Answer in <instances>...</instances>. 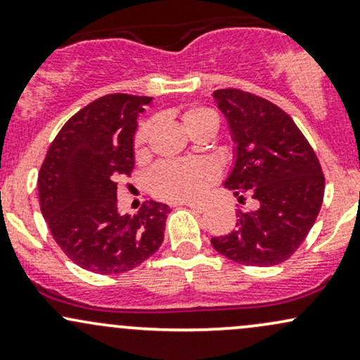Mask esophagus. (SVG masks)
Here are the masks:
<instances>
[{
  "instance_id": "1",
  "label": "esophagus",
  "mask_w": 360,
  "mask_h": 360,
  "mask_svg": "<svg viewBox=\"0 0 360 360\" xmlns=\"http://www.w3.org/2000/svg\"><path fill=\"white\" fill-rule=\"evenodd\" d=\"M186 206H188V208H191V210H196V212H205L206 210V205L205 203H194V201H188V203H184Z\"/></svg>"
}]
</instances>
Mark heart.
Here are the masks:
<instances>
[{"label": "heart", "instance_id": "b5f03b06", "mask_svg": "<svg viewBox=\"0 0 360 360\" xmlns=\"http://www.w3.org/2000/svg\"><path fill=\"white\" fill-rule=\"evenodd\" d=\"M183 127L189 135L213 128L217 131L218 118L213 111L194 106L184 111L181 117ZM152 131V122H143L139 127L134 139V148L137 157L147 152V142ZM217 179V167L210 160H181V162H164L157 166L150 174V189L155 196L169 201L194 200Z\"/></svg>", "mask_w": 360, "mask_h": 360}]
</instances>
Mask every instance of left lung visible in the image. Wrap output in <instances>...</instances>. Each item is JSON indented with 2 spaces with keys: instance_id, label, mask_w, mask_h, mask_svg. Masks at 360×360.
<instances>
[{
  "instance_id": "obj_1",
  "label": "left lung",
  "mask_w": 360,
  "mask_h": 360,
  "mask_svg": "<svg viewBox=\"0 0 360 360\" xmlns=\"http://www.w3.org/2000/svg\"><path fill=\"white\" fill-rule=\"evenodd\" d=\"M218 110L235 143L223 186L255 201L238 210L237 229L213 237L218 254L245 266H278L303 243L323 201L325 177L315 152L286 111L240 89H217Z\"/></svg>"
}]
</instances>
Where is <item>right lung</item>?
I'll return each instance as SVG.
<instances>
[{
    "label": "right lung",
    "instance_id": "obj_1",
    "mask_svg": "<svg viewBox=\"0 0 360 360\" xmlns=\"http://www.w3.org/2000/svg\"><path fill=\"white\" fill-rule=\"evenodd\" d=\"M148 96L106 94L60 128L39 172L40 210L53 240L82 269L120 274L164 240L167 205L146 201L139 213L117 208L120 177L135 164L137 118Z\"/></svg>",
    "mask_w": 360,
    "mask_h": 360
}]
</instances>
